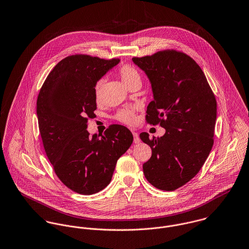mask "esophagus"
Returning <instances> with one entry per match:
<instances>
[{
    "instance_id": "esophagus-1",
    "label": "esophagus",
    "mask_w": 249,
    "mask_h": 249,
    "mask_svg": "<svg viewBox=\"0 0 249 249\" xmlns=\"http://www.w3.org/2000/svg\"><path fill=\"white\" fill-rule=\"evenodd\" d=\"M132 134H133V137H134V143H139L140 142V138L138 136V133L135 132V131H132Z\"/></svg>"
}]
</instances>
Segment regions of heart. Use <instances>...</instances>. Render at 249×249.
<instances>
[{
    "mask_svg": "<svg viewBox=\"0 0 249 249\" xmlns=\"http://www.w3.org/2000/svg\"><path fill=\"white\" fill-rule=\"evenodd\" d=\"M117 74L121 78L122 82L127 88L130 85L137 83V82L141 83V75H140L138 69L131 65L124 64V65L120 66L117 70ZM103 86H104L103 80L97 81V83L94 86V95L97 100H99L101 97ZM136 112H137V109H136L135 107H126L119 109L114 115V119L123 124L132 125L135 124L136 120H137Z\"/></svg>",
    "mask_w": 249,
    "mask_h": 249,
    "instance_id": "obj_1",
    "label": "heart"
}]
</instances>
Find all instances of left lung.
<instances>
[{
    "mask_svg": "<svg viewBox=\"0 0 249 249\" xmlns=\"http://www.w3.org/2000/svg\"><path fill=\"white\" fill-rule=\"evenodd\" d=\"M132 60L148 76L154 94L146 123L165 129L160 138L140 134L152 149L143 174L156 188L173 191L198 174L211 151L216 98L202 68L181 51L165 49Z\"/></svg>",
    "mask_w": 249,
    "mask_h": 249,
    "instance_id": "8db88e82",
    "label": "left lung"
}]
</instances>
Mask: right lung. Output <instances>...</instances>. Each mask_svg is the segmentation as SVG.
<instances>
[{"label": "right lung", "mask_w": 249, "mask_h": 249, "mask_svg": "<svg viewBox=\"0 0 249 249\" xmlns=\"http://www.w3.org/2000/svg\"><path fill=\"white\" fill-rule=\"evenodd\" d=\"M119 59L70 55L50 71L37 99V116L45 154L66 186L95 194L111 181L116 162L133 142L128 128L110 124L91 137L89 119L97 108L94 86Z\"/></svg>", "instance_id": "right-lung-1"}]
</instances>
